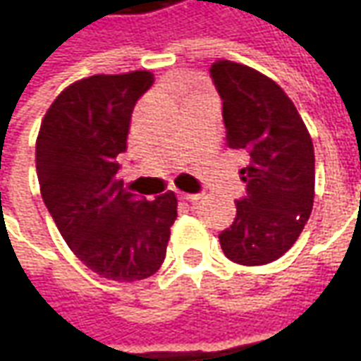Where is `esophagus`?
<instances>
[{"label":"esophagus","instance_id":"1","mask_svg":"<svg viewBox=\"0 0 361 361\" xmlns=\"http://www.w3.org/2000/svg\"><path fill=\"white\" fill-rule=\"evenodd\" d=\"M181 201H189V203H197L201 199V193H180Z\"/></svg>","mask_w":361,"mask_h":361}]
</instances>
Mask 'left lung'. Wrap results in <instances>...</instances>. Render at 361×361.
<instances>
[{
	"instance_id": "left-lung-1",
	"label": "left lung",
	"mask_w": 361,
	"mask_h": 361,
	"mask_svg": "<svg viewBox=\"0 0 361 361\" xmlns=\"http://www.w3.org/2000/svg\"><path fill=\"white\" fill-rule=\"evenodd\" d=\"M211 77L222 98L226 145L242 150L245 195L235 201L232 226L220 247L240 265L282 257L302 234L315 195V154L294 102L267 75L219 59Z\"/></svg>"
}]
</instances>
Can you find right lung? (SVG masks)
<instances>
[{
    "instance_id": "right-lung-1",
    "label": "right lung",
    "mask_w": 361,
    "mask_h": 361,
    "mask_svg": "<svg viewBox=\"0 0 361 361\" xmlns=\"http://www.w3.org/2000/svg\"><path fill=\"white\" fill-rule=\"evenodd\" d=\"M152 82L150 71L73 82L51 102L36 139L40 193L59 234L90 271L118 282L160 269L178 216L173 191L137 199L118 178L135 104Z\"/></svg>"
}]
</instances>
